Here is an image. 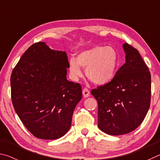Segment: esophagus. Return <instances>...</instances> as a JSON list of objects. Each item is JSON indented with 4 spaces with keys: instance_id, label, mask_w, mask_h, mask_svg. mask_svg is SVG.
<instances>
[{
    "instance_id": "esophagus-1",
    "label": "esophagus",
    "mask_w": 160,
    "mask_h": 160,
    "mask_svg": "<svg viewBox=\"0 0 160 160\" xmlns=\"http://www.w3.org/2000/svg\"><path fill=\"white\" fill-rule=\"evenodd\" d=\"M82 93H83V96L84 98H88L89 96V95H90V91H89L86 88L83 89Z\"/></svg>"
}]
</instances>
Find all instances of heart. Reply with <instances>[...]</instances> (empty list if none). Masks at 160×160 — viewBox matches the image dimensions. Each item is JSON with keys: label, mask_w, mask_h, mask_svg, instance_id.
<instances>
[{"label": "heart", "mask_w": 160, "mask_h": 160, "mask_svg": "<svg viewBox=\"0 0 160 160\" xmlns=\"http://www.w3.org/2000/svg\"><path fill=\"white\" fill-rule=\"evenodd\" d=\"M119 64V54L114 47L96 46L78 53L77 60L70 58L68 67L74 81L82 76V67L86 68V77L92 83L102 86L110 82L115 77Z\"/></svg>", "instance_id": "heart-1"}]
</instances>
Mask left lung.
<instances>
[{
    "label": "left lung",
    "mask_w": 160,
    "mask_h": 160,
    "mask_svg": "<svg viewBox=\"0 0 160 160\" xmlns=\"http://www.w3.org/2000/svg\"><path fill=\"white\" fill-rule=\"evenodd\" d=\"M126 62L110 82L91 91L98 104V126L112 136L138 128L149 110L151 75L138 50L123 44Z\"/></svg>",
    "instance_id": "8db88e82"
}]
</instances>
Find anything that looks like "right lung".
<instances>
[{"mask_svg": "<svg viewBox=\"0 0 160 160\" xmlns=\"http://www.w3.org/2000/svg\"><path fill=\"white\" fill-rule=\"evenodd\" d=\"M68 58L45 42L33 44L22 56L10 78L14 109L29 132L55 140L71 127L82 87L67 79Z\"/></svg>", "mask_w": 160, "mask_h": 160, "instance_id": "add662e5", "label": "right lung"}]
</instances>
